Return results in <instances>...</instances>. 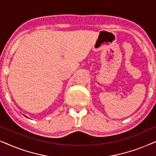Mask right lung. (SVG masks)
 Segmentation results:
<instances>
[{
  "mask_svg": "<svg viewBox=\"0 0 156 156\" xmlns=\"http://www.w3.org/2000/svg\"><path fill=\"white\" fill-rule=\"evenodd\" d=\"M24 116H25V115H24ZM25 116V117H27V116Z\"/></svg>",
  "mask_w": 156,
  "mask_h": 156,
  "instance_id": "obj_1",
  "label": "right lung"
}]
</instances>
